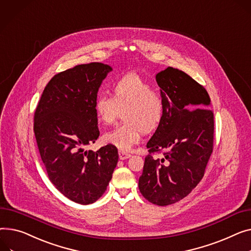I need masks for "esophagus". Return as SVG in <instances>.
<instances>
[{
    "instance_id": "obj_1",
    "label": "esophagus",
    "mask_w": 251,
    "mask_h": 251,
    "mask_svg": "<svg viewBox=\"0 0 251 251\" xmlns=\"http://www.w3.org/2000/svg\"><path fill=\"white\" fill-rule=\"evenodd\" d=\"M130 156H131L130 153H126V152H124V151H119V157H120V159H122V160L127 159V158H129Z\"/></svg>"
}]
</instances>
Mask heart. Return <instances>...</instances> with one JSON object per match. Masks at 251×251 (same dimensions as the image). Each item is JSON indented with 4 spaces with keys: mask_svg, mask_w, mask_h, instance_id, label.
<instances>
[{
    "mask_svg": "<svg viewBox=\"0 0 251 251\" xmlns=\"http://www.w3.org/2000/svg\"><path fill=\"white\" fill-rule=\"evenodd\" d=\"M112 91L113 97L100 94L96 98L94 109L97 118L104 124H111L120 109L125 108L123 119L126 122L104 133L102 140L122 151H129L139 142L144 131L155 129L161 122L163 100L159 92L134 73L117 78Z\"/></svg>",
    "mask_w": 251,
    "mask_h": 251,
    "instance_id": "obj_1",
    "label": "heart"
}]
</instances>
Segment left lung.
<instances>
[{"mask_svg":"<svg viewBox=\"0 0 251 251\" xmlns=\"http://www.w3.org/2000/svg\"><path fill=\"white\" fill-rule=\"evenodd\" d=\"M163 116L147 142L148 154L138 187L154 205L168 206L187 197L204 176L213 151L214 115L208 92L189 75L169 66L155 75ZM163 150L154 160L151 153Z\"/></svg>","mask_w":251,"mask_h":251,"instance_id":"left-lung-1","label":"left lung"}]
</instances>
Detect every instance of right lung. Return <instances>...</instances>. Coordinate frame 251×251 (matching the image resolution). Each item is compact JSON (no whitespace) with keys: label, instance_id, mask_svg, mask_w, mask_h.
Returning a JSON list of instances; mask_svg holds the SVG:
<instances>
[{"label":"right lung","instance_id":"obj_1","mask_svg":"<svg viewBox=\"0 0 251 251\" xmlns=\"http://www.w3.org/2000/svg\"><path fill=\"white\" fill-rule=\"evenodd\" d=\"M108 64H79L55 75L34 114V133L49 180L68 199L89 205L106 192L118 162V150L106 145L87 150L100 132L94 103Z\"/></svg>","mask_w":251,"mask_h":251}]
</instances>
